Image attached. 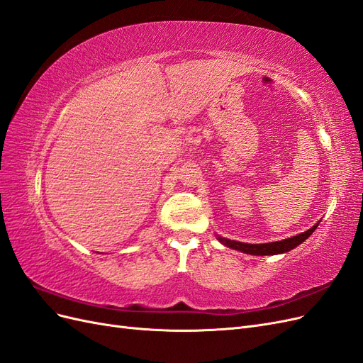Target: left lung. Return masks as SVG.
<instances>
[{"label":"left lung","mask_w":363,"mask_h":363,"mask_svg":"<svg viewBox=\"0 0 363 363\" xmlns=\"http://www.w3.org/2000/svg\"><path fill=\"white\" fill-rule=\"evenodd\" d=\"M320 224V223H318ZM315 224L311 230H307L304 233L296 235L294 238L279 240V242H269V244H244V242H238V240H230L225 238H218L225 247H230L238 251H244L247 255H256V256H269V255H280V252H286L291 251L292 248L298 247L301 242L309 238L318 227Z\"/></svg>","instance_id":"8db88e82"}]
</instances>
